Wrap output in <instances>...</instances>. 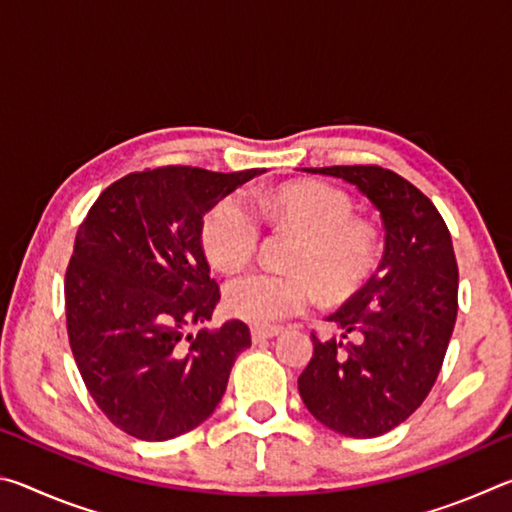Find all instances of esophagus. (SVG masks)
Returning <instances> with one entry per match:
<instances>
[{
  "instance_id": "34e87169",
  "label": "esophagus",
  "mask_w": 512,
  "mask_h": 512,
  "mask_svg": "<svg viewBox=\"0 0 512 512\" xmlns=\"http://www.w3.org/2000/svg\"><path fill=\"white\" fill-rule=\"evenodd\" d=\"M280 332H282L280 327H253L250 329V336H253V343H262V341L273 339V336H277Z\"/></svg>"
}]
</instances>
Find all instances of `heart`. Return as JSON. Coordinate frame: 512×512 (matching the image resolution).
I'll list each match as a JSON object with an SVG mask.
<instances>
[{
	"label": "heart",
	"instance_id": "obj_1",
	"mask_svg": "<svg viewBox=\"0 0 512 512\" xmlns=\"http://www.w3.org/2000/svg\"><path fill=\"white\" fill-rule=\"evenodd\" d=\"M266 216L302 232L291 264L302 271H250L225 287L232 316L271 327L305 311L316 298L314 274L327 296H343L366 280L375 264L377 235L354 219L352 201L323 183H293L259 201ZM262 237V221L244 194H228L205 212L201 244L210 264L235 273L250 262Z\"/></svg>",
	"mask_w": 512,
	"mask_h": 512
}]
</instances>
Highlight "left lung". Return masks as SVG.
Wrapping results in <instances>:
<instances>
[{
  "label": "left lung",
  "mask_w": 512,
  "mask_h": 512,
  "mask_svg": "<svg viewBox=\"0 0 512 512\" xmlns=\"http://www.w3.org/2000/svg\"><path fill=\"white\" fill-rule=\"evenodd\" d=\"M357 185L377 207L386 248L377 273L334 311L341 339H314L298 377L302 402L350 438L395 429L424 402L443 368L458 311V264L443 216L427 196L377 164L307 169Z\"/></svg>",
  "instance_id": "obj_1"
}]
</instances>
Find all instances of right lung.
<instances>
[{"instance_id": "1", "label": "right lung", "mask_w": 512, "mask_h": 512, "mask_svg": "<svg viewBox=\"0 0 512 512\" xmlns=\"http://www.w3.org/2000/svg\"><path fill=\"white\" fill-rule=\"evenodd\" d=\"M259 169L183 164L133 171L79 225L65 273L69 345L106 418L140 440H169L210 418L250 332L212 318L221 289L201 244L203 214Z\"/></svg>"}]
</instances>
